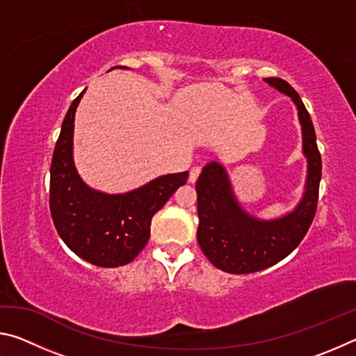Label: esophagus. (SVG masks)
<instances>
[{
    "label": "esophagus",
    "instance_id": "34e87169",
    "mask_svg": "<svg viewBox=\"0 0 356 356\" xmlns=\"http://www.w3.org/2000/svg\"><path fill=\"white\" fill-rule=\"evenodd\" d=\"M200 174H201V166L191 168V171H190V182L195 184L196 180H197V177H200Z\"/></svg>",
    "mask_w": 356,
    "mask_h": 356
}]
</instances>
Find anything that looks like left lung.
I'll return each instance as SVG.
<instances>
[{"instance_id": "obj_1", "label": "left lung", "mask_w": 356, "mask_h": 356, "mask_svg": "<svg viewBox=\"0 0 356 356\" xmlns=\"http://www.w3.org/2000/svg\"><path fill=\"white\" fill-rule=\"evenodd\" d=\"M278 91L287 94L298 108L303 130V150L308 156L306 191L298 207L281 220L259 221L234 200L222 166L212 161L202 168L196 182L197 242L216 268L234 275L261 272L287 257L297 248L316 216L322 156L316 141L312 120L298 92L281 78H265Z\"/></svg>"}]
</instances>
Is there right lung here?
I'll return each mask as SVG.
<instances>
[{
  "instance_id": "1",
  "label": "right lung",
  "mask_w": 356,
  "mask_h": 356,
  "mask_svg": "<svg viewBox=\"0 0 356 356\" xmlns=\"http://www.w3.org/2000/svg\"><path fill=\"white\" fill-rule=\"evenodd\" d=\"M65 114L50 168V212L69 248L97 267H120L134 261L150 237L152 216L165 206L188 171L168 174L125 195H104L83 184L72 159L76 106Z\"/></svg>"
}]
</instances>
